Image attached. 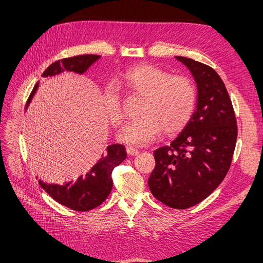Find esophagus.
I'll return each mask as SVG.
<instances>
[{
    "label": "esophagus",
    "mask_w": 263,
    "mask_h": 263,
    "mask_svg": "<svg viewBox=\"0 0 263 263\" xmlns=\"http://www.w3.org/2000/svg\"><path fill=\"white\" fill-rule=\"evenodd\" d=\"M126 153L130 156H137L139 154V150L133 147H126Z\"/></svg>",
    "instance_id": "obj_1"
}]
</instances>
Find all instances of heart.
<instances>
[{
  "label": "heart",
  "instance_id": "1",
  "mask_svg": "<svg viewBox=\"0 0 263 263\" xmlns=\"http://www.w3.org/2000/svg\"><path fill=\"white\" fill-rule=\"evenodd\" d=\"M121 81L128 90L144 98L142 117L128 123L121 130L120 140L143 146L154 141L160 132L174 135L191 121L197 107V88L184 76H172L158 66L142 64L127 69ZM104 108L109 122L115 126L125 119L122 99L116 86L107 85L103 95Z\"/></svg>",
  "mask_w": 263,
  "mask_h": 263
}]
</instances>
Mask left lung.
I'll list each match as a JSON object with an SVG mask.
<instances>
[{
    "mask_svg": "<svg viewBox=\"0 0 263 263\" xmlns=\"http://www.w3.org/2000/svg\"><path fill=\"white\" fill-rule=\"evenodd\" d=\"M198 87L197 110L170 146L154 152L148 185L154 197L174 209L200 203L230 170L237 138L235 111L224 82L209 65L176 57Z\"/></svg>",
    "mask_w": 263,
    "mask_h": 263,
    "instance_id": "left-lung-1",
    "label": "left lung"
}]
</instances>
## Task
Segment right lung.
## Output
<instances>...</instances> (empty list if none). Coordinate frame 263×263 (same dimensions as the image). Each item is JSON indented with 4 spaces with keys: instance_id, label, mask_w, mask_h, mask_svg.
<instances>
[{
    "instance_id": "add662e5",
    "label": "right lung",
    "mask_w": 263,
    "mask_h": 263,
    "mask_svg": "<svg viewBox=\"0 0 263 263\" xmlns=\"http://www.w3.org/2000/svg\"><path fill=\"white\" fill-rule=\"evenodd\" d=\"M99 58V55L85 54L59 60L49 65L44 71L42 77H53L64 71H72L82 74ZM37 87L38 83L33 87L27 104L30 103ZM125 158L126 152L123 144H110L106 149L103 158L85 176H80L76 182L58 185V184H46L39 181V185L62 205L76 211H89L100 205L107 199L113 187L111 172L114 167L120 165Z\"/></svg>"
}]
</instances>
